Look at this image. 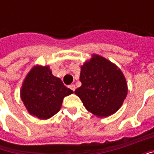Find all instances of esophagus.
Masks as SVG:
<instances>
[{
    "label": "esophagus",
    "mask_w": 154,
    "mask_h": 154,
    "mask_svg": "<svg viewBox=\"0 0 154 154\" xmlns=\"http://www.w3.org/2000/svg\"><path fill=\"white\" fill-rule=\"evenodd\" d=\"M69 87H70V89H72V90L75 91V89H76V87H75V85L74 84H71L70 86H69Z\"/></svg>",
    "instance_id": "34e87169"
}]
</instances>
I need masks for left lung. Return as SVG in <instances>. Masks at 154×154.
<instances>
[{
    "label": "left lung",
    "instance_id": "left-lung-1",
    "mask_svg": "<svg viewBox=\"0 0 154 154\" xmlns=\"http://www.w3.org/2000/svg\"><path fill=\"white\" fill-rule=\"evenodd\" d=\"M82 86L75 91L84 106L98 117L112 115L127 96V83L122 72L111 62L93 55L81 67Z\"/></svg>",
    "mask_w": 154,
    "mask_h": 154
}]
</instances>
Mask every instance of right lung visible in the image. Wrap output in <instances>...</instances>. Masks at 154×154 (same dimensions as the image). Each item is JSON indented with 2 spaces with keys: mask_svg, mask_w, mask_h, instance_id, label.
<instances>
[{
  "mask_svg": "<svg viewBox=\"0 0 154 154\" xmlns=\"http://www.w3.org/2000/svg\"><path fill=\"white\" fill-rule=\"evenodd\" d=\"M72 93L49 67L35 66L23 82L20 97L29 114L46 119L59 111L64 97Z\"/></svg>",
  "mask_w": 154,
  "mask_h": 154,
  "instance_id": "obj_1",
  "label": "right lung"
}]
</instances>
